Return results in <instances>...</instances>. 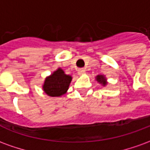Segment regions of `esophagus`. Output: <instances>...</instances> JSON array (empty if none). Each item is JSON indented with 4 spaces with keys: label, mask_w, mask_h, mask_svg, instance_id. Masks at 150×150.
I'll list each match as a JSON object with an SVG mask.
<instances>
[{
    "label": "esophagus",
    "mask_w": 150,
    "mask_h": 150,
    "mask_svg": "<svg viewBox=\"0 0 150 150\" xmlns=\"http://www.w3.org/2000/svg\"><path fill=\"white\" fill-rule=\"evenodd\" d=\"M85 69L84 68H80L78 70V74L79 75H83V74H85Z\"/></svg>",
    "instance_id": "1"
}]
</instances>
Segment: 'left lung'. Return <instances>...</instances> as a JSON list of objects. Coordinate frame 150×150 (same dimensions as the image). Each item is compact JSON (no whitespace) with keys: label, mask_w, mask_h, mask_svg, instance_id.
Listing matches in <instances>:
<instances>
[{"label":"left lung","mask_w":150,"mask_h":150,"mask_svg":"<svg viewBox=\"0 0 150 150\" xmlns=\"http://www.w3.org/2000/svg\"><path fill=\"white\" fill-rule=\"evenodd\" d=\"M96 80H97L100 83H101V84L103 85V86H105V85H107V79H106V78H105V76L104 75H97L96 77Z\"/></svg>","instance_id":"8db88e82"}]
</instances>
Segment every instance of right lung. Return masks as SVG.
<instances>
[{
    "mask_svg": "<svg viewBox=\"0 0 150 150\" xmlns=\"http://www.w3.org/2000/svg\"><path fill=\"white\" fill-rule=\"evenodd\" d=\"M71 79V75H66L62 69L58 68L46 78L42 86L43 91L49 96H61L67 91Z\"/></svg>",
    "mask_w": 150,
    "mask_h": 150,
    "instance_id": "right-lung-1",
    "label": "right lung"
}]
</instances>
